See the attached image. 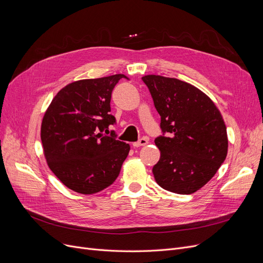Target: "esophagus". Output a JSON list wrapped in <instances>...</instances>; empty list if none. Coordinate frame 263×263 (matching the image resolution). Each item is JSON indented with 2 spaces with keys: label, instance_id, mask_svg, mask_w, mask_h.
<instances>
[{
  "label": "esophagus",
  "instance_id": "esophagus-1",
  "mask_svg": "<svg viewBox=\"0 0 263 263\" xmlns=\"http://www.w3.org/2000/svg\"><path fill=\"white\" fill-rule=\"evenodd\" d=\"M148 144V139H146V137H142V139L140 141H137L135 143H133V147H142V146H146Z\"/></svg>",
  "mask_w": 263,
  "mask_h": 263
}]
</instances>
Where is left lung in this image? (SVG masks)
<instances>
[{
    "label": "left lung",
    "mask_w": 263,
    "mask_h": 263,
    "mask_svg": "<svg viewBox=\"0 0 263 263\" xmlns=\"http://www.w3.org/2000/svg\"><path fill=\"white\" fill-rule=\"evenodd\" d=\"M143 81L163 132L155 140L161 151L153 168L156 181L176 194H192L211 180L226 159L224 119L209 97L186 82L155 74Z\"/></svg>",
    "instance_id": "obj_1"
}]
</instances>
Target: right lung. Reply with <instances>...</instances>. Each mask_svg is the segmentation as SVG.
I'll return each mask as SVG.
<instances>
[{"instance_id":"add662e5","label":"right lung","mask_w":263,"mask_h":263,"mask_svg":"<svg viewBox=\"0 0 263 263\" xmlns=\"http://www.w3.org/2000/svg\"><path fill=\"white\" fill-rule=\"evenodd\" d=\"M114 74L70 83L54 97L41 123V142L50 170L68 187L93 194L113 184L130 145L107 132L116 119L110 97L118 81Z\"/></svg>"}]
</instances>
